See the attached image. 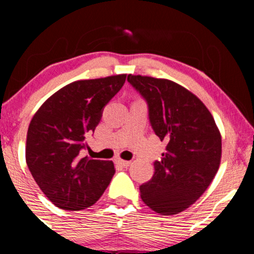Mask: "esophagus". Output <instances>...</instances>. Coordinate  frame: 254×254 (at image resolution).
Returning a JSON list of instances; mask_svg holds the SVG:
<instances>
[{
	"mask_svg": "<svg viewBox=\"0 0 254 254\" xmlns=\"http://www.w3.org/2000/svg\"><path fill=\"white\" fill-rule=\"evenodd\" d=\"M117 164H118L119 166H121V167L127 168V167H129V166L131 165V162H130V161H125V160L118 159V160H117Z\"/></svg>",
	"mask_w": 254,
	"mask_h": 254,
	"instance_id": "1",
	"label": "esophagus"
}]
</instances>
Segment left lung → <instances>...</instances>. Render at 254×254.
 <instances>
[{
  "label": "left lung",
  "mask_w": 254,
  "mask_h": 254,
  "mask_svg": "<svg viewBox=\"0 0 254 254\" xmlns=\"http://www.w3.org/2000/svg\"><path fill=\"white\" fill-rule=\"evenodd\" d=\"M147 101L154 132L167 142L154 176L139 186L142 200L161 215L179 214L204 193L216 176L222 141L214 117L190 90L166 78L127 75Z\"/></svg>",
  "instance_id": "left-lung-1"
}]
</instances>
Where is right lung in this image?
<instances>
[{"label": "right lung", "instance_id": "add662e5", "mask_svg": "<svg viewBox=\"0 0 254 254\" xmlns=\"http://www.w3.org/2000/svg\"><path fill=\"white\" fill-rule=\"evenodd\" d=\"M127 75L66 84L44 103L32 118L26 162L51 203L77 211L93 205L112 179V161L81 157L86 136L94 132L106 104L121 90Z\"/></svg>", "mask_w": 254, "mask_h": 254}]
</instances>
